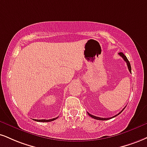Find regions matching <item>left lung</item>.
<instances>
[{"mask_svg":"<svg viewBox=\"0 0 147 147\" xmlns=\"http://www.w3.org/2000/svg\"><path fill=\"white\" fill-rule=\"evenodd\" d=\"M118 55H121V57H123V59H124L125 61H126V63H127V67H128V69H129V72H131V65H130V63H129V60L127 59V57L125 56V55L123 53H118ZM125 108V107H124V108H123V109H122V111H121V112H120L119 113H118V114L115 115L114 116H113V117H111V118H100V117H98V116H93V115H92V114H89V113H88V114L89 115V116H90V117L93 118H94V119H96V120H100V121H105V120H109V119H111V118H114V117H116V116H118V115H119L120 114H121V113L122 112H123V110H124Z\"/></svg>","mask_w":147,"mask_h":147,"instance_id":"1","label":"left lung"}]
</instances>
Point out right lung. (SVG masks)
I'll return each instance as SVG.
<instances>
[{
	"mask_svg": "<svg viewBox=\"0 0 147 147\" xmlns=\"http://www.w3.org/2000/svg\"><path fill=\"white\" fill-rule=\"evenodd\" d=\"M57 118H52V119H49V120H45V119H42V120H36V119H34V121H37V122H51V121H55V120H56Z\"/></svg>",
	"mask_w": 147,
	"mask_h": 147,
	"instance_id": "right-lung-1",
	"label": "right lung"
}]
</instances>
